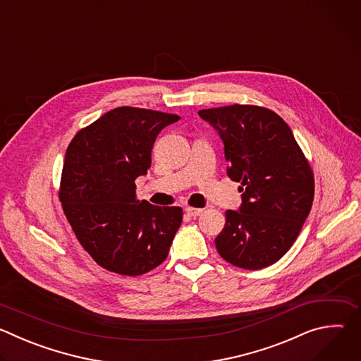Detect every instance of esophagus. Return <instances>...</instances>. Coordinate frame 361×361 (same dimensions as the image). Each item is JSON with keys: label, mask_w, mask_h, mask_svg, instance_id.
<instances>
[{"label": "esophagus", "mask_w": 361, "mask_h": 361, "mask_svg": "<svg viewBox=\"0 0 361 361\" xmlns=\"http://www.w3.org/2000/svg\"><path fill=\"white\" fill-rule=\"evenodd\" d=\"M185 213H187L188 216H191V217H197V216H200V214L202 213V209H194V207H187V209H185Z\"/></svg>", "instance_id": "1"}]
</instances>
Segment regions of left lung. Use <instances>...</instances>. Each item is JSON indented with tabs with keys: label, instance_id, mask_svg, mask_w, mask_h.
Segmentation results:
<instances>
[{
	"label": "left lung",
	"instance_id": "8db88e82",
	"mask_svg": "<svg viewBox=\"0 0 361 361\" xmlns=\"http://www.w3.org/2000/svg\"><path fill=\"white\" fill-rule=\"evenodd\" d=\"M198 116L219 131L227 176L243 192L240 212H226L216 248L235 267H269L290 250L312 210L313 170L287 123L269 109L234 104Z\"/></svg>",
	"mask_w": 361,
	"mask_h": 361
}]
</instances>
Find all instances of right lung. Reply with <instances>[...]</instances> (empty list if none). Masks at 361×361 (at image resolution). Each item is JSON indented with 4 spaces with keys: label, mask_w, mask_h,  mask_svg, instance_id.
Instances as JSON below:
<instances>
[{
    "label": "right lung",
    "mask_w": 361,
    "mask_h": 361,
    "mask_svg": "<svg viewBox=\"0 0 361 361\" xmlns=\"http://www.w3.org/2000/svg\"><path fill=\"white\" fill-rule=\"evenodd\" d=\"M178 120L118 107L71 140L59 195L77 240L102 269L135 277L167 259L183 210L137 200L135 178L147 174L159 133Z\"/></svg>",
    "instance_id": "obj_1"
}]
</instances>
